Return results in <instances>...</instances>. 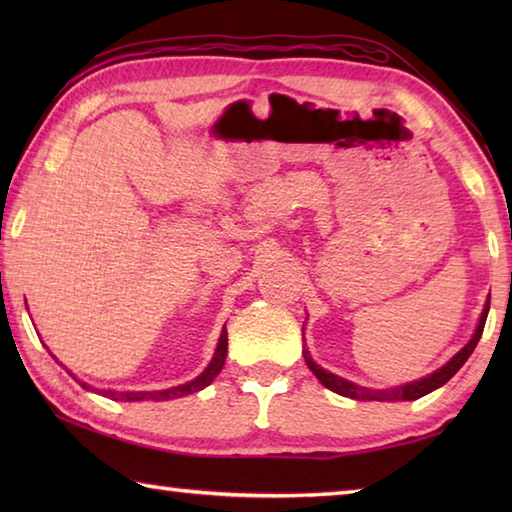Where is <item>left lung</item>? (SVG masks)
<instances>
[{"mask_svg":"<svg viewBox=\"0 0 512 512\" xmlns=\"http://www.w3.org/2000/svg\"><path fill=\"white\" fill-rule=\"evenodd\" d=\"M488 309H490V298L488 302H485V309L481 314V320H479V327H476V332L472 336V341L465 345V348L456 354V357L445 363L443 368L433 372V375L424 377V379H418L413 381V384H406V386H400V388H391V391H372V388H363V386H357L352 384V381L348 379H341L332 375V372H327L318 366V363H314V359L309 357V352L305 350V363L309 366V370L314 372V375L318 377L320 384H323L325 388H329V391L339 393L343 397H352V400H375V402H397V400H418V397L427 395L431 391H436V388H440L443 384H447L449 379H452L458 370H461L463 363L467 361V357L474 352L476 343H479L481 334H483V327H485V318H488Z\"/></svg>","mask_w":512,"mask_h":512,"instance_id":"8db88e82","label":"left lung"}]
</instances>
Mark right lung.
I'll return each instance as SVG.
<instances>
[{
  "label": "right lung",
  "instance_id": "1",
  "mask_svg": "<svg viewBox=\"0 0 512 512\" xmlns=\"http://www.w3.org/2000/svg\"><path fill=\"white\" fill-rule=\"evenodd\" d=\"M225 354H228V332H221V339L219 345H216V352H214V359L210 361V366L205 368L203 375H198L194 381H187V384H180V386H173L167 388V391H146V393H115V391H106V395L110 400H121V402H140V400H176V397H183L189 393H196V391H203L205 386H210L214 377L219 375L223 370V363H225ZM83 388H88L83 384Z\"/></svg>",
  "mask_w": 512,
  "mask_h": 512
}]
</instances>
